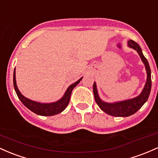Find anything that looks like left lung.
<instances>
[{
    "mask_svg": "<svg viewBox=\"0 0 158 158\" xmlns=\"http://www.w3.org/2000/svg\"><path fill=\"white\" fill-rule=\"evenodd\" d=\"M127 43H128L129 47L135 49L137 51L146 69L147 81L146 85H145V87L143 89V92H142L140 95H138L137 97L134 98L123 101V102L113 103V104L106 103L102 102L99 98L96 89V84H95V83L93 84L94 97H95V102L97 103L98 107L101 108V110H102L104 112L107 113V114L113 116H117V117H126V116H129L135 113L138 110L140 109L142 106L148 100L151 92V88H152V77H151V69L149 64L148 63V60L143 54L141 48L139 47V45L136 42L133 40H129Z\"/></svg>",
    "mask_w": 158,
    "mask_h": 158,
    "instance_id": "obj_1",
    "label": "left lung"
}]
</instances>
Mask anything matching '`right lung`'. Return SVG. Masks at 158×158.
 I'll list each match as a JSON object with an SVG mask.
<instances>
[{
    "mask_svg": "<svg viewBox=\"0 0 158 158\" xmlns=\"http://www.w3.org/2000/svg\"><path fill=\"white\" fill-rule=\"evenodd\" d=\"M81 79H82V77H81V79H79L77 81H76L75 83H74L73 84L70 85V86H69V88L67 89L66 92H65V93L64 94L63 98L58 101V102L51 103V104H42V103L36 102H33V101L30 100V99L25 98L24 95H22V93L19 92V89L17 87L16 81H15V70H14L13 73L14 89H15V93H16L18 97L20 99L21 102H22V104H24L26 107H27L30 110H31L32 112L35 113L37 115L45 116H54V115L58 114V113H61L62 111L64 110L65 107L68 106L69 103L71 93H72V89L79 84L80 81H81Z\"/></svg>",
    "mask_w": 158,
    "mask_h": 158,
    "instance_id": "add662e5",
    "label": "right lung"
}]
</instances>
